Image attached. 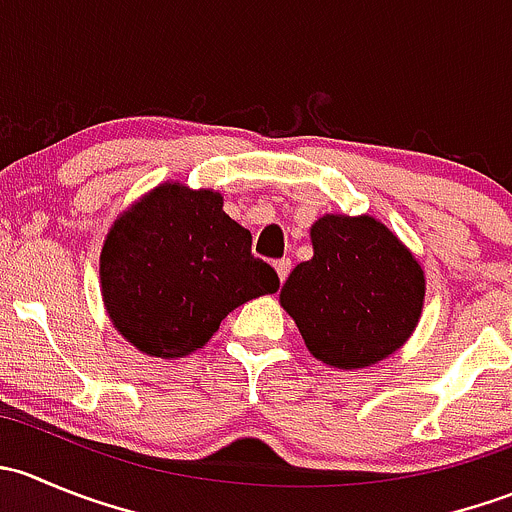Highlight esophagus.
<instances>
[{
	"instance_id": "1",
	"label": "esophagus",
	"mask_w": 512,
	"mask_h": 512,
	"mask_svg": "<svg viewBox=\"0 0 512 512\" xmlns=\"http://www.w3.org/2000/svg\"><path fill=\"white\" fill-rule=\"evenodd\" d=\"M275 270H277V277H280V282H285L289 270H292V260H289V257H285V260H277Z\"/></svg>"
}]
</instances>
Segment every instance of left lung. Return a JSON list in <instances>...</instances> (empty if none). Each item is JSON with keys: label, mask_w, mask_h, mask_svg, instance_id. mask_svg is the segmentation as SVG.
I'll use <instances>...</instances> for the list:
<instances>
[{"label": "left lung", "mask_w": 512, "mask_h": 512, "mask_svg": "<svg viewBox=\"0 0 512 512\" xmlns=\"http://www.w3.org/2000/svg\"><path fill=\"white\" fill-rule=\"evenodd\" d=\"M312 245L314 257L294 267L280 294L309 352L339 369L394 354L423 307L426 282L414 255L369 215H324Z\"/></svg>", "instance_id": "1"}]
</instances>
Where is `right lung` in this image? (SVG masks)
<instances>
[{"instance_id":"add662e5","label":"right lung","mask_w":512,"mask_h":512,"mask_svg":"<svg viewBox=\"0 0 512 512\" xmlns=\"http://www.w3.org/2000/svg\"><path fill=\"white\" fill-rule=\"evenodd\" d=\"M101 287L118 332L151 356L203 347L235 307L277 292L275 267L213 190L160 185L116 220L101 252Z\"/></svg>"}]
</instances>
